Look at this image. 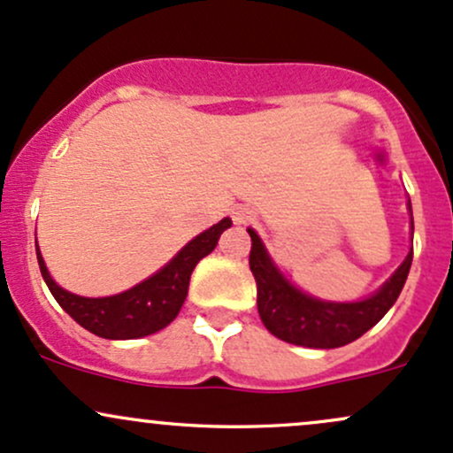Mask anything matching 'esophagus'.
<instances>
[{
  "label": "esophagus",
  "mask_w": 453,
  "mask_h": 453,
  "mask_svg": "<svg viewBox=\"0 0 453 453\" xmlns=\"http://www.w3.org/2000/svg\"><path fill=\"white\" fill-rule=\"evenodd\" d=\"M232 219H234L236 226H247L251 221V212L247 208H238V211L232 212Z\"/></svg>",
  "instance_id": "34e87169"
}]
</instances>
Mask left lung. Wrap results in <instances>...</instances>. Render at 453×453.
I'll list each match as a JSON object with an SVG mask.
<instances>
[{"mask_svg":"<svg viewBox=\"0 0 453 453\" xmlns=\"http://www.w3.org/2000/svg\"><path fill=\"white\" fill-rule=\"evenodd\" d=\"M411 211V200H409ZM251 236L250 268L257 286V314L268 331L288 344L305 348H340L370 331L400 296L409 277L412 247L397 271L372 296L352 303L322 301L305 295L277 268L256 230ZM412 234V211H411Z\"/></svg>","mask_w":453,"mask_h":453,"instance_id":"left-lung-1","label":"left lung"}]
</instances>
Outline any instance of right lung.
I'll use <instances>...</instances> for the list:
<instances>
[{"instance_id":"1","label":"right lung","mask_w":453,"mask_h":453,"mask_svg":"<svg viewBox=\"0 0 453 453\" xmlns=\"http://www.w3.org/2000/svg\"><path fill=\"white\" fill-rule=\"evenodd\" d=\"M230 226V217L221 219L193 241H188L161 271L113 296L89 299V296H79L64 290L49 275L42 253L36 247L38 266H41L42 280L51 295L56 296L59 307L83 329L98 337H105V340H137V337H146L165 329L178 316L187 299L193 268L202 257L215 250L219 236Z\"/></svg>"}]
</instances>
